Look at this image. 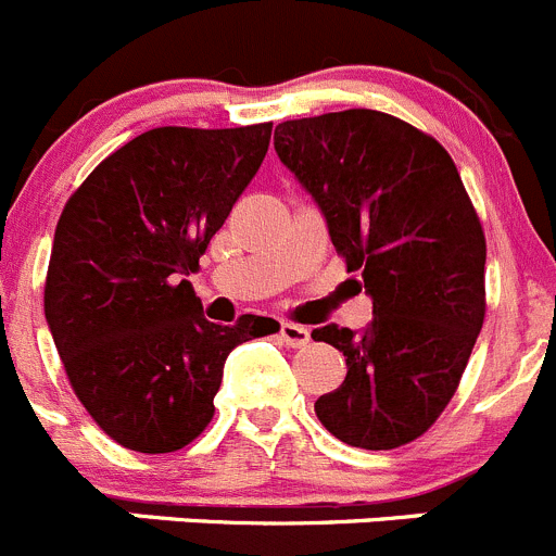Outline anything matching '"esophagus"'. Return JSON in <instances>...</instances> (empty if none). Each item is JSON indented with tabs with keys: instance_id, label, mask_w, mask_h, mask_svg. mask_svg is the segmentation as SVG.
Listing matches in <instances>:
<instances>
[{
	"instance_id": "obj_1",
	"label": "esophagus",
	"mask_w": 556,
	"mask_h": 556,
	"mask_svg": "<svg viewBox=\"0 0 556 556\" xmlns=\"http://www.w3.org/2000/svg\"><path fill=\"white\" fill-rule=\"evenodd\" d=\"M279 337H282V342L290 345V349H304L309 342V331L299 324H288V320L279 326Z\"/></svg>"
}]
</instances>
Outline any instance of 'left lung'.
<instances>
[{
	"instance_id": "left-lung-1",
	"label": "left lung",
	"mask_w": 556,
	"mask_h": 556,
	"mask_svg": "<svg viewBox=\"0 0 556 556\" xmlns=\"http://www.w3.org/2000/svg\"><path fill=\"white\" fill-rule=\"evenodd\" d=\"M274 148L318 202L337 254L372 299L367 329L313 331L349 365L315 414L351 447H403L453 401L482 329L480 216L447 150L376 109L285 121Z\"/></svg>"
}]
</instances>
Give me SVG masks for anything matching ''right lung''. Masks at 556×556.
I'll use <instances>...</instances> for the list:
<instances>
[{
	"label": "right lung",
	"mask_w": 556,
	"mask_h": 556,
	"mask_svg": "<svg viewBox=\"0 0 556 556\" xmlns=\"http://www.w3.org/2000/svg\"><path fill=\"white\" fill-rule=\"evenodd\" d=\"M271 142V123L164 126L98 164L56 222L43 309L56 354L98 428L137 453H175L214 419L225 359L279 331L202 315L186 277Z\"/></svg>",
	"instance_id": "right-lung-1"
}]
</instances>
